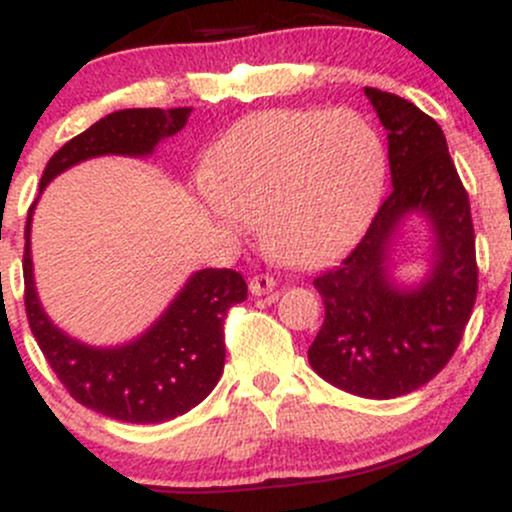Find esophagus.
<instances>
[{
    "instance_id": "1",
    "label": "esophagus",
    "mask_w": 512,
    "mask_h": 512,
    "mask_svg": "<svg viewBox=\"0 0 512 512\" xmlns=\"http://www.w3.org/2000/svg\"><path fill=\"white\" fill-rule=\"evenodd\" d=\"M276 286V281L272 276L267 274H257L250 279V293L252 296H264V293H269Z\"/></svg>"
}]
</instances>
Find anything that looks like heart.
<instances>
[{
	"instance_id": "heart-1",
	"label": "heart",
	"mask_w": 512,
	"mask_h": 512,
	"mask_svg": "<svg viewBox=\"0 0 512 512\" xmlns=\"http://www.w3.org/2000/svg\"><path fill=\"white\" fill-rule=\"evenodd\" d=\"M385 178V142L363 113L276 108L228 129L197 195L223 233L245 236L260 221L269 255L313 269L356 243Z\"/></svg>"
}]
</instances>
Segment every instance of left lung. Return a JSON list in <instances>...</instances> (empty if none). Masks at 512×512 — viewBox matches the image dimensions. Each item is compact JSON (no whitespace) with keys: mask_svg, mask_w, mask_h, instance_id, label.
I'll list each match as a JSON object with an SVG mask.
<instances>
[{"mask_svg":"<svg viewBox=\"0 0 512 512\" xmlns=\"http://www.w3.org/2000/svg\"><path fill=\"white\" fill-rule=\"evenodd\" d=\"M387 132L392 190L366 236L339 267L313 281L325 322L308 349L322 380L368 399L409 395L455 354L477 298L469 199L443 129L414 103L363 88ZM427 223L422 274L402 280L403 226Z\"/></svg>","mask_w":512,"mask_h":512,"instance_id":"left-lung-1","label":"left lung"}]
</instances>
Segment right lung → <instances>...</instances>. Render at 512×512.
Wrapping results in <instances>:
<instances>
[{
	"label": "right lung",
	"instance_id": "right-lung-1",
	"mask_svg": "<svg viewBox=\"0 0 512 512\" xmlns=\"http://www.w3.org/2000/svg\"><path fill=\"white\" fill-rule=\"evenodd\" d=\"M190 113L192 108H127L101 117L50 158L40 195L57 175L91 158L151 156L187 125ZM35 204L38 199L28 211L23 252L28 325L69 395L125 424H161L197 407L223 373V320L231 305L248 298L243 276L233 269H199L142 334L115 346L86 344L57 327L40 303L31 252Z\"/></svg>",
	"mask_w": 512,
	"mask_h": 512
}]
</instances>
